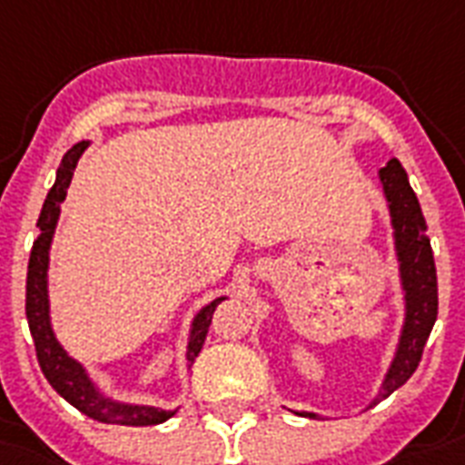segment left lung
Instances as JSON below:
<instances>
[{
    "label": "left lung",
    "mask_w": 465,
    "mask_h": 465,
    "mask_svg": "<svg viewBox=\"0 0 465 465\" xmlns=\"http://www.w3.org/2000/svg\"><path fill=\"white\" fill-rule=\"evenodd\" d=\"M378 180H381L382 194L388 202L405 317H402L395 356L390 361L378 395L371 405L390 398L395 390L402 388L412 378L420 366L424 343L430 339L431 327L437 322L439 310L437 265H434V253H431L430 236H427V222L421 214L420 200L410 187L405 168L400 165L398 158H392L385 168L378 170ZM295 414L310 417V420L319 417L317 412H297V410Z\"/></svg>",
    "instance_id": "left-lung-1"
}]
</instances>
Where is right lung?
<instances>
[{"label": "right lung", "instance_id": "right-lung-1", "mask_svg": "<svg viewBox=\"0 0 465 465\" xmlns=\"http://www.w3.org/2000/svg\"><path fill=\"white\" fill-rule=\"evenodd\" d=\"M90 141H80L70 148L55 173L51 193L45 197L41 217H38V236L31 248L28 258V275H26V319L31 336L35 343V356L41 363L45 381L51 382L53 390L60 398H65L70 405L80 410L92 420L104 421V424H124V427H148V424H161L170 420L177 410H163L153 405H134V402H122L106 395L104 390L92 381L87 368L77 359H73L58 336L53 331L51 322V297H48V265H51V243L55 236V226L60 219V204L65 200L67 187L73 183V173L77 168L80 155L87 151ZM226 297H217L209 304H204L193 317L190 334H187V366H193L194 359L200 356L202 343L207 339L212 314L217 310V304Z\"/></svg>", "mask_w": 465, "mask_h": 465}]
</instances>
